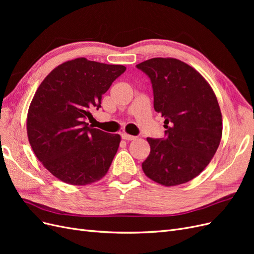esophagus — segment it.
Returning a JSON list of instances; mask_svg holds the SVG:
<instances>
[{"instance_id": "obj_1", "label": "esophagus", "mask_w": 254, "mask_h": 254, "mask_svg": "<svg viewBox=\"0 0 254 254\" xmlns=\"http://www.w3.org/2000/svg\"><path fill=\"white\" fill-rule=\"evenodd\" d=\"M122 139L126 140V141H132V140L136 139V136L130 135V134H127V133H122Z\"/></svg>"}]
</instances>
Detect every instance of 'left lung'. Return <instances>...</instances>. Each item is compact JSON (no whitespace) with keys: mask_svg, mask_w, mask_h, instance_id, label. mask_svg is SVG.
I'll use <instances>...</instances> for the list:
<instances>
[{"mask_svg":"<svg viewBox=\"0 0 254 254\" xmlns=\"http://www.w3.org/2000/svg\"><path fill=\"white\" fill-rule=\"evenodd\" d=\"M148 76L153 108L164 118L165 137L151 139L142 168L165 187L194 179L210 163L221 134L216 95L195 68L175 58H151L136 64Z\"/></svg>","mask_w":254,"mask_h":254,"instance_id":"left-lung-1","label":"left lung"}]
</instances>
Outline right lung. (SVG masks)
Instances as JSON below:
<instances>
[{"label":"right lung","mask_w":254,"mask_h":254,"mask_svg":"<svg viewBox=\"0 0 254 254\" xmlns=\"http://www.w3.org/2000/svg\"><path fill=\"white\" fill-rule=\"evenodd\" d=\"M125 71L124 65L76 58L54 68L37 89L27 113L28 141L59 180L86 186L108 172L121 136L92 128L86 120Z\"/></svg>","instance_id":"1"}]
</instances>
